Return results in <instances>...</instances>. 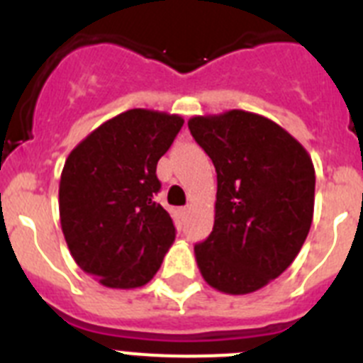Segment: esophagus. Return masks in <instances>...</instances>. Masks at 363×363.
Masks as SVG:
<instances>
[{
	"instance_id": "obj_1",
	"label": "esophagus",
	"mask_w": 363,
	"mask_h": 363,
	"mask_svg": "<svg viewBox=\"0 0 363 363\" xmlns=\"http://www.w3.org/2000/svg\"><path fill=\"white\" fill-rule=\"evenodd\" d=\"M189 211H191L189 207H182V209H179V214H182V216H187Z\"/></svg>"
}]
</instances>
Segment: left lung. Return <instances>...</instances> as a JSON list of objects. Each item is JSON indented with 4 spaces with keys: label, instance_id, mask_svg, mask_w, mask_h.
<instances>
[{
    "label": "left lung",
    "instance_id": "left-lung-1",
    "mask_svg": "<svg viewBox=\"0 0 363 363\" xmlns=\"http://www.w3.org/2000/svg\"><path fill=\"white\" fill-rule=\"evenodd\" d=\"M189 129L218 176L214 227L194 247L201 277L225 294H249L294 262L314 213L306 147L255 112L192 116Z\"/></svg>",
    "mask_w": 363,
    "mask_h": 363
}]
</instances>
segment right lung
Listing matches in <instances>:
<instances>
[{"label": "right lung", "instance_id": "add662e5", "mask_svg": "<svg viewBox=\"0 0 363 363\" xmlns=\"http://www.w3.org/2000/svg\"><path fill=\"white\" fill-rule=\"evenodd\" d=\"M184 118L130 108L70 150L60 179V221L74 262L111 289H136L158 272L176 238L154 201L158 160Z\"/></svg>", "mask_w": 363, "mask_h": 363}]
</instances>
